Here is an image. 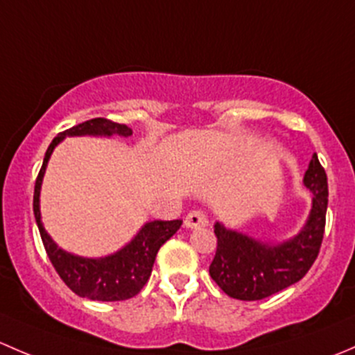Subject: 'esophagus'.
Listing matches in <instances>:
<instances>
[{"mask_svg":"<svg viewBox=\"0 0 355 355\" xmlns=\"http://www.w3.org/2000/svg\"><path fill=\"white\" fill-rule=\"evenodd\" d=\"M184 225L187 228H198V227H204V225H207V218L206 214L202 213V211H191V213L185 216L184 220Z\"/></svg>","mask_w":355,"mask_h":355,"instance_id":"1","label":"esophagus"}]
</instances>
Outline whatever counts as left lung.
<instances>
[{
	"instance_id": "obj_1",
	"label": "left lung",
	"mask_w": 355,
	"mask_h": 355,
	"mask_svg": "<svg viewBox=\"0 0 355 355\" xmlns=\"http://www.w3.org/2000/svg\"><path fill=\"white\" fill-rule=\"evenodd\" d=\"M313 192V209L306 227L284 244L259 241L214 225L216 254L209 275L227 295L239 300H261L297 284L320 254L328 206V178L318 155H313L304 175Z\"/></svg>"
}]
</instances>
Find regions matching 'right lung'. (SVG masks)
I'll return each instance as SVG.
<instances>
[{"label":"right lung","instance_id":"add662e5","mask_svg":"<svg viewBox=\"0 0 355 355\" xmlns=\"http://www.w3.org/2000/svg\"><path fill=\"white\" fill-rule=\"evenodd\" d=\"M132 135V128L123 123H114L108 118H92V120L78 123L68 128L53 139L46 151L44 161L39 170L34 185V216L37 223L39 234H41L42 244L46 254L55 266L56 273L60 275L65 285L78 297H85L91 300H101V302H114V300L132 299L141 292L146 282L149 280L155 264L156 254L159 247L170 237L177 234L182 227V220L171 221H151L142 227V230L135 235L134 241L127 244L123 249L111 256L101 259H87L68 254L60 249L55 242L46 234L41 223V211H39V192H41V182L44 177L46 164L53 149L62 142L67 135Z\"/></svg>","mask_w":355,"mask_h":355}]
</instances>
